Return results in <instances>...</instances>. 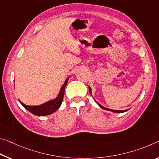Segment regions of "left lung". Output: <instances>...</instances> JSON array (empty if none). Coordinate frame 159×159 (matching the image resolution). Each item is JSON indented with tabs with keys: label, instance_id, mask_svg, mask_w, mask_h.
I'll return each instance as SVG.
<instances>
[{
	"label": "left lung",
	"instance_id": "8db88e82",
	"mask_svg": "<svg viewBox=\"0 0 159 159\" xmlns=\"http://www.w3.org/2000/svg\"><path fill=\"white\" fill-rule=\"evenodd\" d=\"M89 92H90V94H91V95H92V90H91V89H90V86H89ZM94 100L95 101V102L97 103V104L99 105V106L101 107V108H102L103 110H109V111H111V112H116V113H122V112H127L128 110H112V109H109V108H107V107H105L104 106H102V105H100V103H98L96 100H95V99H94Z\"/></svg>",
	"mask_w": 159,
	"mask_h": 159
}]
</instances>
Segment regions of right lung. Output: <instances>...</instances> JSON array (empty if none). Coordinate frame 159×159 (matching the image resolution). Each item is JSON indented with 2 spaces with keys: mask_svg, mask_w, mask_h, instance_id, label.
Instances as JSON below:
<instances>
[{
  "mask_svg": "<svg viewBox=\"0 0 159 159\" xmlns=\"http://www.w3.org/2000/svg\"><path fill=\"white\" fill-rule=\"evenodd\" d=\"M69 78L70 76L68 77L66 80H65V82L64 83V84L62 85L61 89L59 90V94L57 95V96L54 99L50 100L49 101L39 105H27L24 104L23 102H22L20 100L19 102L21 103V105L25 108V109L27 110L30 112L32 113V114L34 115L45 116L51 115L53 112L57 111V110L60 107V106H61L63 98H64V95L65 88H66V85L67 84Z\"/></svg>",
  "mask_w": 159,
  "mask_h": 159,
  "instance_id": "1",
  "label": "right lung"
}]
</instances>
